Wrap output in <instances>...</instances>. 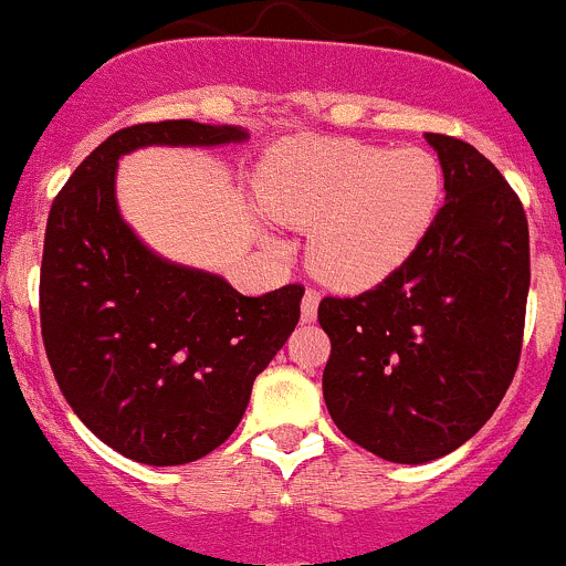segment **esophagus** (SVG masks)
<instances>
[{"label":"esophagus","mask_w":566,"mask_h":566,"mask_svg":"<svg viewBox=\"0 0 566 566\" xmlns=\"http://www.w3.org/2000/svg\"><path fill=\"white\" fill-rule=\"evenodd\" d=\"M316 308H319V292H314V289H305L303 305H300V316H303L305 325H311V322L316 319Z\"/></svg>","instance_id":"34e87169"}]
</instances>
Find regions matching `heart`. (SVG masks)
<instances>
[{
  "label": "heart",
  "instance_id": "1",
  "mask_svg": "<svg viewBox=\"0 0 566 566\" xmlns=\"http://www.w3.org/2000/svg\"><path fill=\"white\" fill-rule=\"evenodd\" d=\"M263 208L311 233V269L325 283L360 292L397 272L430 233L444 193L428 149L355 138H297L263 171Z\"/></svg>",
  "mask_w": 566,
  "mask_h": 566
}]
</instances>
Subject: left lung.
I'll return each instance as SVG.
<instances>
[{"mask_svg": "<svg viewBox=\"0 0 566 566\" xmlns=\"http://www.w3.org/2000/svg\"><path fill=\"white\" fill-rule=\"evenodd\" d=\"M448 202L419 250L358 297H325L322 395L347 439L395 464L453 453L503 400L531 286L528 219L492 160L424 133Z\"/></svg>", "mask_w": 566, "mask_h": 566, "instance_id": "8db88e82", "label": "left lung"}]
</instances>
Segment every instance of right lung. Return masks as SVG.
Wrapping results in <instances>:
<instances>
[{
    "instance_id": "right-lung-1",
    "label": "right lung",
    "mask_w": 566,
    "mask_h": 566,
    "mask_svg": "<svg viewBox=\"0 0 566 566\" xmlns=\"http://www.w3.org/2000/svg\"><path fill=\"white\" fill-rule=\"evenodd\" d=\"M235 142H247L241 127L191 118L125 127L74 169L46 219V358L85 428L138 464H188L217 450L297 327L300 286L244 297L219 274L155 255L118 213L122 155Z\"/></svg>"
}]
</instances>
